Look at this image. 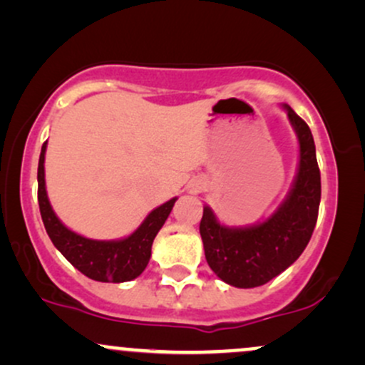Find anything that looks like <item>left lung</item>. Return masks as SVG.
Here are the masks:
<instances>
[{
	"mask_svg": "<svg viewBox=\"0 0 365 365\" xmlns=\"http://www.w3.org/2000/svg\"><path fill=\"white\" fill-rule=\"evenodd\" d=\"M299 139V168L292 188L269 217L249 226H226L204 206L199 232L215 274L237 288L271 282L290 267L311 240L321 202V173L307 123L283 104Z\"/></svg>",
	"mask_w": 365,
	"mask_h": 365,
	"instance_id": "1",
	"label": "left lung"
}]
</instances>
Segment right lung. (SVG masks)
<instances>
[{"label": "right lung", "mask_w": 365, "mask_h": 365, "mask_svg": "<svg viewBox=\"0 0 365 365\" xmlns=\"http://www.w3.org/2000/svg\"><path fill=\"white\" fill-rule=\"evenodd\" d=\"M48 140L43 144L39 156V168H37V200H39L41 216L49 238L65 259L77 267L87 278L103 283H123L132 282L148 266L150 259V247L154 238L165 221L168 220L177 197L168 202L153 209L139 228L128 237L120 240H92L72 232L61 223L60 217L54 215L49 204L48 192H46L44 180V156Z\"/></svg>", "instance_id": "right-lung-1"}]
</instances>
